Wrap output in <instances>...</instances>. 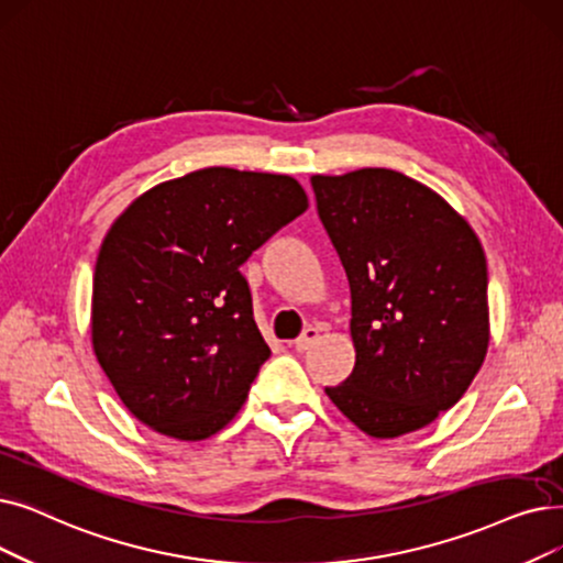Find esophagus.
I'll list each match as a JSON object with an SVG mask.
<instances>
[{
	"label": "esophagus",
	"mask_w": 563,
	"mask_h": 563,
	"mask_svg": "<svg viewBox=\"0 0 563 563\" xmlns=\"http://www.w3.org/2000/svg\"><path fill=\"white\" fill-rule=\"evenodd\" d=\"M317 335H320V331H317L314 327H308V329H303V333L295 340V347H297V352H306L312 342L317 340Z\"/></svg>",
	"instance_id": "34e87169"
}]
</instances>
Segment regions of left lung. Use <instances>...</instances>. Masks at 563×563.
<instances>
[{"label":"left lung","mask_w":563,"mask_h":563,"mask_svg":"<svg viewBox=\"0 0 563 563\" xmlns=\"http://www.w3.org/2000/svg\"><path fill=\"white\" fill-rule=\"evenodd\" d=\"M352 291V375L327 396L365 434L432 423L481 371L487 264L481 241L434 190L396 169L310 179Z\"/></svg>","instance_id":"obj_1"}]
</instances>
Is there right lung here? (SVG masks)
Here are the masks:
<instances>
[{
  "label": "right lung",
  "mask_w": 563,
  "mask_h": 563,
  "mask_svg": "<svg viewBox=\"0 0 563 563\" xmlns=\"http://www.w3.org/2000/svg\"><path fill=\"white\" fill-rule=\"evenodd\" d=\"M308 209L297 179L205 167L121 213L96 260L91 342L135 419L198 442L272 356L241 264Z\"/></svg>",
  "instance_id": "add662e5"
}]
</instances>
